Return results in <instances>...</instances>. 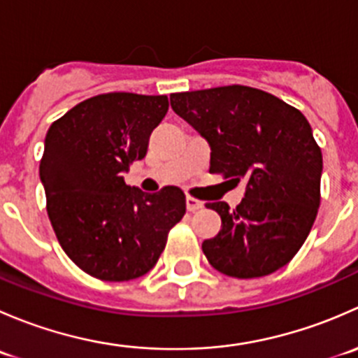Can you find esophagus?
I'll use <instances>...</instances> for the list:
<instances>
[{"mask_svg":"<svg viewBox=\"0 0 358 358\" xmlns=\"http://www.w3.org/2000/svg\"><path fill=\"white\" fill-rule=\"evenodd\" d=\"M199 208H202V202L201 201H197L196 197L187 196V209H189V211H197V209H199Z\"/></svg>","mask_w":358,"mask_h":358,"instance_id":"obj_1","label":"esophagus"}]
</instances>
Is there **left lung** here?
<instances>
[{"label": "left lung", "mask_w": 358, "mask_h": 358, "mask_svg": "<svg viewBox=\"0 0 358 358\" xmlns=\"http://www.w3.org/2000/svg\"><path fill=\"white\" fill-rule=\"evenodd\" d=\"M171 107L211 147L209 173L246 182L230 209L208 202L222 229L202 243L213 268L236 279L268 275L289 263L320 204L322 152L308 121L272 93L232 85L173 93Z\"/></svg>", "instance_id": "left-lung-1"}]
</instances>
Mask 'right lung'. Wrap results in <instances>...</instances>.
<instances>
[{"instance_id": "right-lung-1", "label": "right lung", "mask_w": 358, "mask_h": 358, "mask_svg": "<svg viewBox=\"0 0 358 358\" xmlns=\"http://www.w3.org/2000/svg\"><path fill=\"white\" fill-rule=\"evenodd\" d=\"M168 107L166 95L103 93L46 133L39 164L46 211L60 246L88 275L110 282L145 275L185 215L178 187L147 194L121 176L145 157Z\"/></svg>"}]
</instances>
